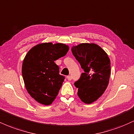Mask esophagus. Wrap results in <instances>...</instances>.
Returning <instances> with one entry per match:
<instances>
[{
    "label": "esophagus",
    "instance_id": "obj_1",
    "mask_svg": "<svg viewBox=\"0 0 134 134\" xmlns=\"http://www.w3.org/2000/svg\"><path fill=\"white\" fill-rule=\"evenodd\" d=\"M67 79H68L69 81H71V79H72V76H67Z\"/></svg>",
    "mask_w": 134,
    "mask_h": 134
}]
</instances>
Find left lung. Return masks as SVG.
Segmentation results:
<instances>
[{
	"instance_id": "1",
	"label": "left lung",
	"mask_w": 134,
	"mask_h": 134,
	"mask_svg": "<svg viewBox=\"0 0 134 134\" xmlns=\"http://www.w3.org/2000/svg\"><path fill=\"white\" fill-rule=\"evenodd\" d=\"M71 50L84 71L74 83L77 95L84 103L91 104L107 88L111 74L110 60L104 50L93 43L73 46Z\"/></svg>"
}]
</instances>
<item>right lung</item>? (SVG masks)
Instances as JSON below:
<instances>
[{
    "label": "right lung",
    "mask_w": 134,
    "mask_h": 134,
    "mask_svg": "<svg viewBox=\"0 0 134 134\" xmlns=\"http://www.w3.org/2000/svg\"><path fill=\"white\" fill-rule=\"evenodd\" d=\"M69 50L63 43H43L31 48L23 62L22 75L27 93L37 102L50 105L55 100L64 82L54 61Z\"/></svg>",
    "instance_id": "obj_1"
}]
</instances>
